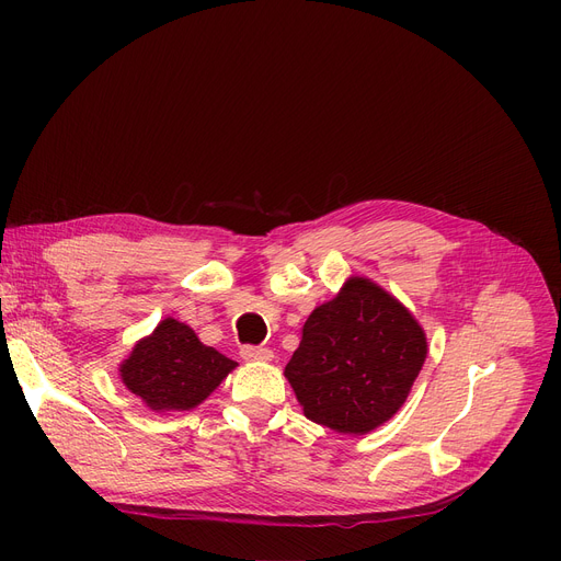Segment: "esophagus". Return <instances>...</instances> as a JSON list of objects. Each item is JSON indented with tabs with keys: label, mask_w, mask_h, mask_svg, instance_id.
I'll list each match as a JSON object with an SVG mask.
<instances>
[{
	"label": "esophagus",
	"mask_w": 561,
	"mask_h": 561,
	"mask_svg": "<svg viewBox=\"0 0 561 561\" xmlns=\"http://www.w3.org/2000/svg\"><path fill=\"white\" fill-rule=\"evenodd\" d=\"M241 357H243V362H250V364H254V362H273V350L245 345L241 350Z\"/></svg>",
	"instance_id": "34e87169"
}]
</instances>
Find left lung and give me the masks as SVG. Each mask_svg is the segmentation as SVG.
<instances>
[{
	"instance_id": "obj_1",
	"label": "left lung",
	"mask_w": 561,
	"mask_h": 561,
	"mask_svg": "<svg viewBox=\"0 0 561 561\" xmlns=\"http://www.w3.org/2000/svg\"><path fill=\"white\" fill-rule=\"evenodd\" d=\"M425 359L427 336L414 313L352 275L309 313L284 375L309 421L362 436L398 414Z\"/></svg>"
}]
</instances>
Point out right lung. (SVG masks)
<instances>
[{"label": "right lung", "instance_id": "add662e5", "mask_svg": "<svg viewBox=\"0 0 561 561\" xmlns=\"http://www.w3.org/2000/svg\"><path fill=\"white\" fill-rule=\"evenodd\" d=\"M239 364L204 345L176 318H163L150 336L134 343L117 375L147 409L191 411L209 398Z\"/></svg>", "mask_w": 561, "mask_h": 561}]
</instances>
